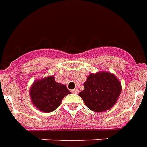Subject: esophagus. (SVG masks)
<instances>
[{
    "label": "esophagus",
    "instance_id": "34e87169",
    "mask_svg": "<svg viewBox=\"0 0 147 147\" xmlns=\"http://www.w3.org/2000/svg\"><path fill=\"white\" fill-rule=\"evenodd\" d=\"M71 92H72L73 93L78 94V93H79V90H78V89H74V90H71Z\"/></svg>",
    "mask_w": 147,
    "mask_h": 147
}]
</instances>
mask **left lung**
I'll return each instance as SVG.
<instances>
[{
	"label": "left lung",
	"instance_id": "1",
	"mask_svg": "<svg viewBox=\"0 0 147 147\" xmlns=\"http://www.w3.org/2000/svg\"><path fill=\"white\" fill-rule=\"evenodd\" d=\"M84 90L79 93L86 106L95 112L111 109L122 92V84L117 76L108 71L90 74L84 83Z\"/></svg>",
	"mask_w": 147,
	"mask_h": 147
}]
</instances>
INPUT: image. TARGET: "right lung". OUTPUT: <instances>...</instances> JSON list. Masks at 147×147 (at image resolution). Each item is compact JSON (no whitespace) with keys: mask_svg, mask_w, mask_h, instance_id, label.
<instances>
[{"mask_svg":"<svg viewBox=\"0 0 147 147\" xmlns=\"http://www.w3.org/2000/svg\"><path fill=\"white\" fill-rule=\"evenodd\" d=\"M30 99L37 109L52 112L60 105L63 98L71 92L65 84L57 83L54 76L36 79L29 90Z\"/></svg>","mask_w":147,"mask_h":147,"instance_id":"1","label":"right lung"}]
</instances>
